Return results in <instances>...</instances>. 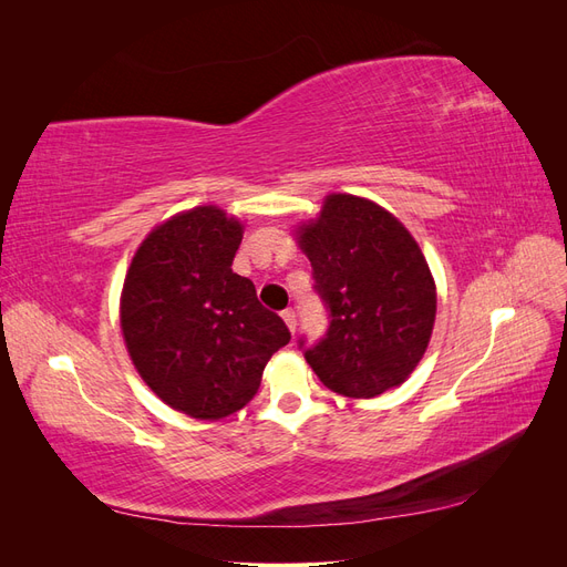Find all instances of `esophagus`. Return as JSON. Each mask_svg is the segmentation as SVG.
Here are the masks:
<instances>
[{
    "label": "esophagus",
    "instance_id": "obj_1",
    "mask_svg": "<svg viewBox=\"0 0 567 567\" xmlns=\"http://www.w3.org/2000/svg\"><path fill=\"white\" fill-rule=\"evenodd\" d=\"M281 317H284V321H286L288 329L296 333V326H298V319H296V310H290V307H286V310L281 312Z\"/></svg>",
    "mask_w": 567,
    "mask_h": 567
}]
</instances>
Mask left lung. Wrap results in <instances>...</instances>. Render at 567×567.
Segmentation results:
<instances>
[{
  "instance_id": "8db88e82",
  "label": "left lung",
  "mask_w": 567,
  "mask_h": 567,
  "mask_svg": "<svg viewBox=\"0 0 567 567\" xmlns=\"http://www.w3.org/2000/svg\"><path fill=\"white\" fill-rule=\"evenodd\" d=\"M315 293L329 329L300 350L319 381L346 398H375L404 383L435 323V284L419 244L381 205L350 194L326 198L300 229Z\"/></svg>"
}]
</instances>
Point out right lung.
Segmentation results:
<instances>
[{
    "instance_id": "obj_1",
    "label": "right lung",
    "mask_w": 567,
    "mask_h": 567,
    "mask_svg": "<svg viewBox=\"0 0 567 567\" xmlns=\"http://www.w3.org/2000/svg\"><path fill=\"white\" fill-rule=\"evenodd\" d=\"M244 227L215 205L153 229L125 277L120 326L146 385L184 414L215 421L244 409L269 357L290 340L284 319L231 271Z\"/></svg>"
}]
</instances>
